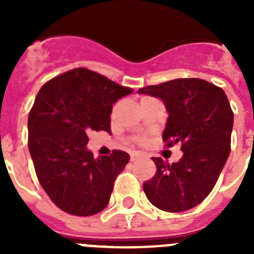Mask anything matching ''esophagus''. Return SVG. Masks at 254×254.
<instances>
[{"instance_id":"esophagus-1","label":"esophagus","mask_w":254,"mask_h":254,"mask_svg":"<svg viewBox=\"0 0 254 254\" xmlns=\"http://www.w3.org/2000/svg\"><path fill=\"white\" fill-rule=\"evenodd\" d=\"M141 159V154L140 152H132L131 154V161H136Z\"/></svg>"}]
</instances>
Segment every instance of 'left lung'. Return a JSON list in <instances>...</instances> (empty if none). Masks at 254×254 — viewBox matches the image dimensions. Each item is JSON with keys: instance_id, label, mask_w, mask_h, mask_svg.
I'll use <instances>...</instances> for the list:
<instances>
[{"instance_id": "1", "label": "left lung", "mask_w": 254, "mask_h": 254, "mask_svg": "<svg viewBox=\"0 0 254 254\" xmlns=\"http://www.w3.org/2000/svg\"><path fill=\"white\" fill-rule=\"evenodd\" d=\"M137 93L164 103L168 120L163 141L167 146L181 143L183 152L173 164L152 158L156 174L143 183L145 194L163 211L190 210L212 190L230 154L234 114L228 96L201 78H176Z\"/></svg>"}]
</instances>
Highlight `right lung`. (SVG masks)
<instances>
[{
  "instance_id": "right-lung-1",
  "label": "right lung",
  "mask_w": 254,
  "mask_h": 254,
  "mask_svg": "<svg viewBox=\"0 0 254 254\" xmlns=\"http://www.w3.org/2000/svg\"><path fill=\"white\" fill-rule=\"evenodd\" d=\"M105 76L75 68L44 84L28 118V146L40 186L52 202L77 216L107 207L129 155L94 158L87 132H111L112 107L132 93Z\"/></svg>"
}]
</instances>
